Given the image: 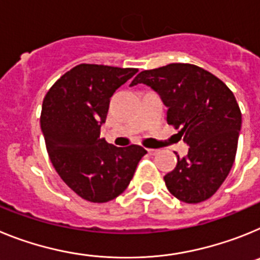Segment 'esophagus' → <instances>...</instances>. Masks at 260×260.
Returning a JSON list of instances; mask_svg holds the SVG:
<instances>
[{
	"instance_id": "34e87169",
	"label": "esophagus",
	"mask_w": 260,
	"mask_h": 260,
	"mask_svg": "<svg viewBox=\"0 0 260 260\" xmlns=\"http://www.w3.org/2000/svg\"><path fill=\"white\" fill-rule=\"evenodd\" d=\"M148 153H150V155H156V153L158 152V150H155V148H148Z\"/></svg>"
}]
</instances>
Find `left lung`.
<instances>
[{"instance_id":"left-lung-1","label":"left lung","mask_w":260,"mask_h":260,"mask_svg":"<svg viewBox=\"0 0 260 260\" xmlns=\"http://www.w3.org/2000/svg\"><path fill=\"white\" fill-rule=\"evenodd\" d=\"M143 83L160 95L167 121L190 146L165 174L168 190L185 203L211 198L233 167L241 130L240 107L224 82L199 66L169 63L144 70L130 86Z\"/></svg>"}]
</instances>
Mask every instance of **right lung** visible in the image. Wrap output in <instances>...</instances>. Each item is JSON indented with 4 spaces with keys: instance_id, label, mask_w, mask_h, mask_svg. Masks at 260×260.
<instances>
[{
    "instance_id": "1",
    "label": "right lung",
    "mask_w": 260,
    "mask_h": 260,
    "mask_svg": "<svg viewBox=\"0 0 260 260\" xmlns=\"http://www.w3.org/2000/svg\"><path fill=\"white\" fill-rule=\"evenodd\" d=\"M138 69L80 63L50 87L40 125L50 161L80 198L105 203L122 194L147 153L132 144L116 147L100 137L110 98Z\"/></svg>"
}]
</instances>
